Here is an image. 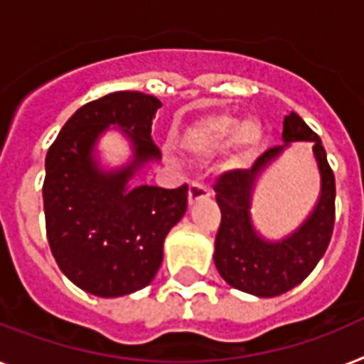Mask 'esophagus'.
Segmentation results:
<instances>
[{
	"label": "esophagus",
	"instance_id": "1",
	"mask_svg": "<svg viewBox=\"0 0 364 364\" xmlns=\"http://www.w3.org/2000/svg\"><path fill=\"white\" fill-rule=\"evenodd\" d=\"M211 196V191H209L208 185H203L202 181H192L191 187H188V203H196L198 200H203V198Z\"/></svg>",
	"mask_w": 364,
	"mask_h": 364
}]
</instances>
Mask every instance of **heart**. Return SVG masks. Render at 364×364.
<instances>
[{"instance_id":"b5f03b06","label":"heart","mask_w":364,"mask_h":364,"mask_svg":"<svg viewBox=\"0 0 364 364\" xmlns=\"http://www.w3.org/2000/svg\"><path fill=\"white\" fill-rule=\"evenodd\" d=\"M230 138L235 151L247 153L258 146L262 129L254 119L239 121L230 114H211L198 121L196 127L185 136L183 144L191 151L211 155L218 151Z\"/></svg>"}]
</instances>
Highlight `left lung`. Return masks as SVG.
<instances>
[{
	"label": "left lung",
	"mask_w": 364,
	"mask_h": 364,
	"mask_svg": "<svg viewBox=\"0 0 364 364\" xmlns=\"http://www.w3.org/2000/svg\"><path fill=\"white\" fill-rule=\"evenodd\" d=\"M291 141H311L321 170V198L306 223L291 236L267 242L252 226V188L257 173ZM282 141V146L271 147L258 156L250 170L223 173L213 187L223 213L215 239V265L232 288L256 297H277L301 284L326 254L335 228V173L320 136L291 112L284 117Z\"/></svg>",
	"instance_id": "1"
}]
</instances>
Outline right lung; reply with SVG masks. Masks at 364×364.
Here are the masks:
<instances>
[{"mask_svg": "<svg viewBox=\"0 0 364 364\" xmlns=\"http://www.w3.org/2000/svg\"><path fill=\"white\" fill-rule=\"evenodd\" d=\"M161 100L114 91L73 114L46 153L43 185L50 250L65 277L87 294L119 297L146 288L162 264L168 232L187 211L188 187H129L146 162L159 161L151 125ZM110 124L132 138L133 162L102 173L92 147Z\"/></svg>", "mask_w": 364, "mask_h": 364, "instance_id": "1", "label": "right lung"}]
</instances>
